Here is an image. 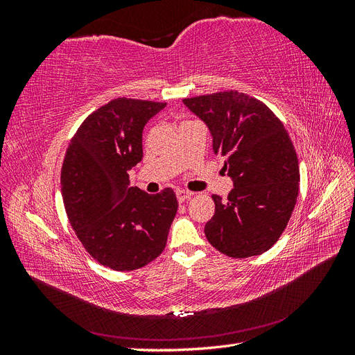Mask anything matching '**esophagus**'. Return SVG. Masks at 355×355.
Returning <instances> with one entry per match:
<instances>
[{
  "label": "esophagus",
  "instance_id": "1",
  "mask_svg": "<svg viewBox=\"0 0 355 355\" xmlns=\"http://www.w3.org/2000/svg\"><path fill=\"white\" fill-rule=\"evenodd\" d=\"M176 197L179 200V202H184L192 197V192L185 191V189H176Z\"/></svg>",
  "mask_w": 355,
  "mask_h": 355
}]
</instances>
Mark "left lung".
<instances>
[{"label": "left lung", "mask_w": 355, "mask_h": 355, "mask_svg": "<svg viewBox=\"0 0 355 355\" xmlns=\"http://www.w3.org/2000/svg\"><path fill=\"white\" fill-rule=\"evenodd\" d=\"M206 123L213 151L234 182L228 200L211 196L209 243L235 259L262 254L280 239L299 192V163L283 123L265 103L237 90L184 99Z\"/></svg>", "instance_id": "1"}]
</instances>
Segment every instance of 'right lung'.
Segmentation results:
<instances>
[{
    "instance_id": "obj_1",
    "label": "right lung",
    "mask_w": 355,
    "mask_h": 355,
    "mask_svg": "<svg viewBox=\"0 0 355 355\" xmlns=\"http://www.w3.org/2000/svg\"><path fill=\"white\" fill-rule=\"evenodd\" d=\"M164 106L127 98L108 102L83 121L63 159L62 197L71 227L93 259L114 271L153 262L176 216L173 189L151 196L128 180V170L144 157V127Z\"/></svg>"
}]
</instances>
